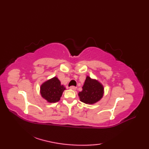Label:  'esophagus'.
Listing matches in <instances>:
<instances>
[{"instance_id":"obj_1","label":"esophagus","mask_w":149,"mask_h":149,"mask_svg":"<svg viewBox=\"0 0 149 149\" xmlns=\"http://www.w3.org/2000/svg\"><path fill=\"white\" fill-rule=\"evenodd\" d=\"M76 87L75 86H70V89H71V90H76Z\"/></svg>"}]
</instances>
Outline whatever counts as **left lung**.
<instances>
[{"instance_id":"8db88e82","label":"left lung","mask_w":149,"mask_h":149,"mask_svg":"<svg viewBox=\"0 0 149 149\" xmlns=\"http://www.w3.org/2000/svg\"><path fill=\"white\" fill-rule=\"evenodd\" d=\"M83 90L79 92V99L86 104H94L100 100L104 96V88L100 82L87 75Z\"/></svg>"}]
</instances>
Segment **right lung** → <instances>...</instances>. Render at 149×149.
I'll use <instances>...</instances> for the list:
<instances>
[{"label": "right lung", "instance_id": "right-lung-1", "mask_svg": "<svg viewBox=\"0 0 149 149\" xmlns=\"http://www.w3.org/2000/svg\"><path fill=\"white\" fill-rule=\"evenodd\" d=\"M65 86L57 77H54L42 84L40 86V94L47 102L55 103L61 99L64 90Z\"/></svg>", "mask_w": 149, "mask_h": 149}]
</instances>
